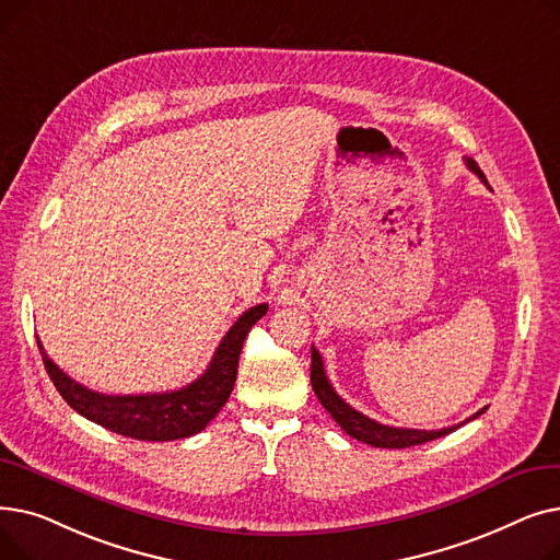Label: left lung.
Listing matches in <instances>:
<instances>
[{"label":"left lung","instance_id":"left-lung-1","mask_svg":"<svg viewBox=\"0 0 560 560\" xmlns=\"http://www.w3.org/2000/svg\"><path fill=\"white\" fill-rule=\"evenodd\" d=\"M465 165L472 170L479 179L488 186L486 174L481 172V167L472 161V159H465ZM311 386L319 399V404L329 410V416L340 424V429L351 435L361 440L365 445L372 447H384V450H404V447H413V445H424L429 440L435 438H443L452 431H456L458 427H463L465 422L479 418L486 408H481L479 413H475L469 420L447 427V429H438V431H424V429H401V427H388V424H381L370 420L368 416L359 413L357 408H351L329 384L327 372H325V363H322L319 351L315 347H311Z\"/></svg>","mask_w":560,"mask_h":560}]
</instances>
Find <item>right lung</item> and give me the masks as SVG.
Instances as JSON below:
<instances>
[{
    "label": "right lung",
    "instance_id": "add662e5",
    "mask_svg": "<svg viewBox=\"0 0 560 560\" xmlns=\"http://www.w3.org/2000/svg\"><path fill=\"white\" fill-rule=\"evenodd\" d=\"M268 313V304H258L245 311L235 325L226 331L218 345L215 354L206 372L192 384L152 395H104L77 384L61 368H58L43 349L38 340L40 357L56 390L74 408L79 416L91 422L136 440H152V443H167L199 433L206 429L226 404L235 374H238V359L243 342L249 329Z\"/></svg>",
    "mask_w": 560,
    "mask_h": 560
}]
</instances>
